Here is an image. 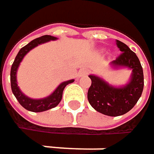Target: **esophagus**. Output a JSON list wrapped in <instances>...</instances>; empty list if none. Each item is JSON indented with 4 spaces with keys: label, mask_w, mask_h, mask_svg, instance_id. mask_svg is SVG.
<instances>
[{
    "label": "esophagus",
    "mask_w": 154,
    "mask_h": 154,
    "mask_svg": "<svg viewBox=\"0 0 154 154\" xmlns=\"http://www.w3.org/2000/svg\"><path fill=\"white\" fill-rule=\"evenodd\" d=\"M87 74H88V70H87L86 69H80V71H79V73H78L79 77H84V76H85V75H87Z\"/></svg>",
    "instance_id": "34e87169"
}]
</instances>
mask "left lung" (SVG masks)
<instances>
[{
	"label": "left lung",
	"instance_id": "left-lung-1",
	"mask_svg": "<svg viewBox=\"0 0 154 154\" xmlns=\"http://www.w3.org/2000/svg\"><path fill=\"white\" fill-rule=\"evenodd\" d=\"M117 46L122 53L110 66L113 69L132 70L129 81L121 86L109 84L103 78L89 75L92 85L88 89L87 98L95 110L110 117L124 115L136 105L143 89V72L137 54L124 43L117 40Z\"/></svg>",
	"mask_w": 154,
	"mask_h": 154
}]
</instances>
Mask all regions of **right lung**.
I'll use <instances>...</instances> for the list:
<instances>
[{"mask_svg": "<svg viewBox=\"0 0 154 154\" xmlns=\"http://www.w3.org/2000/svg\"><path fill=\"white\" fill-rule=\"evenodd\" d=\"M57 39H58L57 37L48 35H43V36L38 37L36 39H34L29 44H27L26 46L22 47L19 50V51L17 52L15 60H14V62L11 66V84L12 93L15 95L17 100L18 101V103H20V105L29 111L42 112V111H45V110H48L50 109L56 107L60 103V102L61 101L62 93H63V90L66 87V85H68L69 84H71L75 81L74 79H70V80L64 81V82L60 83L58 85V87L50 95H48L45 98H41V99H33V98L26 96L25 94L22 93V91L19 89V87L17 85V69L20 65V62L22 61L24 57L27 54V52H29L32 49H34L35 47L38 46L42 44H45V43L50 42V41H55Z\"/></svg>", "mask_w": 154, "mask_h": 154, "instance_id": "obj_1", "label": "right lung"}]
</instances>
